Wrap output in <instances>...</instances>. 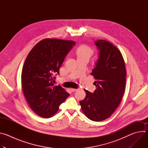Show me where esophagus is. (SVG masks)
I'll return each instance as SVG.
<instances>
[{
    "label": "esophagus",
    "mask_w": 148,
    "mask_h": 148,
    "mask_svg": "<svg viewBox=\"0 0 148 148\" xmlns=\"http://www.w3.org/2000/svg\"><path fill=\"white\" fill-rule=\"evenodd\" d=\"M70 90L72 91V92H75L77 90V89H75V88H70Z\"/></svg>",
    "instance_id": "esophagus-1"
}]
</instances>
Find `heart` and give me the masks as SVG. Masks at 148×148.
<instances>
[{
	"mask_svg": "<svg viewBox=\"0 0 148 148\" xmlns=\"http://www.w3.org/2000/svg\"><path fill=\"white\" fill-rule=\"evenodd\" d=\"M94 54V50L90 46L82 45L76 50L77 58H86L89 59Z\"/></svg>",
	"mask_w": 148,
	"mask_h": 148,
	"instance_id": "obj_1",
	"label": "heart"
}]
</instances>
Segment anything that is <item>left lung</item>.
I'll list each match as a JSON object with an SVG mask.
<instances>
[{"instance_id": "obj_1", "label": "left lung", "mask_w": 148, "mask_h": 148, "mask_svg": "<svg viewBox=\"0 0 148 148\" xmlns=\"http://www.w3.org/2000/svg\"><path fill=\"white\" fill-rule=\"evenodd\" d=\"M95 44L99 50L98 60L91 75L96 81L94 93L84 90L86 98L79 101L81 110L90 119L101 121L110 117L123 97L126 69L121 51L110 42L98 40Z\"/></svg>"}]
</instances>
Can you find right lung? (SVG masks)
<instances>
[{
    "mask_svg": "<svg viewBox=\"0 0 148 148\" xmlns=\"http://www.w3.org/2000/svg\"><path fill=\"white\" fill-rule=\"evenodd\" d=\"M75 42L45 38L31 50L22 73V88L32 110L38 116L50 118L70 94L60 86H54V75Z\"/></svg>",
    "mask_w": 148,
    "mask_h": 148,
    "instance_id": "right-lung-1",
    "label": "right lung"
}]
</instances>
